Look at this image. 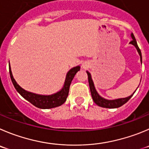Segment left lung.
Returning a JSON list of instances; mask_svg holds the SVG:
<instances>
[{
    "label": "left lung",
    "mask_w": 149,
    "mask_h": 149,
    "mask_svg": "<svg viewBox=\"0 0 149 149\" xmlns=\"http://www.w3.org/2000/svg\"><path fill=\"white\" fill-rule=\"evenodd\" d=\"M131 37L132 38V40L130 42V44L134 45L136 48V49L137 50V52H138L139 55L140 56V61H141L142 63V54L141 51H140V49L139 48L138 45H137V41L135 40V37H134V34L132 33ZM87 76H88V81H89V85H90V93H91L92 98H93V100L94 101V102L98 105V106L104 108H110V109H113V108H118L120 107L123 106V104H126L128 101H129L130 98L132 97L133 94L135 93H133L132 95H131L130 96H128L126 98H118V99L115 100H107L105 99V98H102L101 95H99V94L97 93L96 90L95 88V86H94V83L93 81V79H92L91 74L89 73L88 71H87Z\"/></svg>",
    "instance_id": "left-lung-1"
}]
</instances>
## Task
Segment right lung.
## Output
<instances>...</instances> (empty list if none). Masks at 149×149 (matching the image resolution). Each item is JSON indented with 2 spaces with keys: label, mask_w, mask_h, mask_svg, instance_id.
I'll use <instances>...</instances> for the list:
<instances>
[{
  "label": "right lung",
  "mask_w": 149,
  "mask_h": 149,
  "mask_svg": "<svg viewBox=\"0 0 149 149\" xmlns=\"http://www.w3.org/2000/svg\"><path fill=\"white\" fill-rule=\"evenodd\" d=\"M79 70H80V66H76L71 68L68 72L66 78H65V84L60 91L52 94V95H43L26 91V90H23L20 86L18 85L12 76L10 64H9V74H10L11 80H12L15 88L22 97L29 101L31 104H32L34 106L37 107L40 109H51V108L59 107L63 104L66 101L67 97L69 93V89H70V85L71 84L72 80Z\"/></svg>",
  "instance_id": "obj_1"
}]
</instances>
